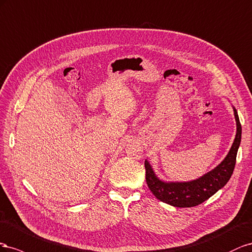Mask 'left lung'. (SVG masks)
I'll use <instances>...</instances> for the list:
<instances>
[{"instance_id": "obj_1", "label": "left lung", "mask_w": 252, "mask_h": 252, "mask_svg": "<svg viewBox=\"0 0 252 252\" xmlns=\"http://www.w3.org/2000/svg\"><path fill=\"white\" fill-rule=\"evenodd\" d=\"M233 112L236 121V135L231 149L219 166L202 177L184 183L163 182L156 176L150 162L146 159V181L149 189L157 199L173 207L190 208L204 203L228 183L233 173L242 137V126L235 107H233Z\"/></svg>"}]
</instances>
